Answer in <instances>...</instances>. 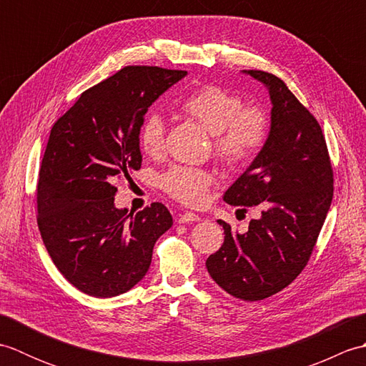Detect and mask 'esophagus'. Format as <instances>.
<instances>
[{"instance_id": "1", "label": "esophagus", "mask_w": 366, "mask_h": 366, "mask_svg": "<svg viewBox=\"0 0 366 366\" xmlns=\"http://www.w3.org/2000/svg\"><path fill=\"white\" fill-rule=\"evenodd\" d=\"M198 220H199V217L197 214L189 212V211L181 212V214L177 215V222L179 223H190V222H198Z\"/></svg>"}]
</instances>
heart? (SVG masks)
I'll use <instances>...</instances> for the list:
<instances>
[{
	"instance_id": "1",
	"label": "heart",
	"mask_w": 366,
	"mask_h": 366,
	"mask_svg": "<svg viewBox=\"0 0 366 366\" xmlns=\"http://www.w3.org/2000/svg\"><path fill=\"white\" fill-rule=\"evenodd\" d=\"M181 110L212 134L214 155L232 169L247 168L267 143L270 121L259 105H244V99L217 84H203L181 102ZM139 146L147 155H159L165 146V121L149 113L139 127ZM215 182L211 171L174 165L160 176L169 197L189 206L204 203Z\"/></svg>"
}]
</instances>
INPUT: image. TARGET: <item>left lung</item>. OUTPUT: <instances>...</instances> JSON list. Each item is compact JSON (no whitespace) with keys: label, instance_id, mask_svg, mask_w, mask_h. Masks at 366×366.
<instances>
[{"label":"left lung","instance_id":"left-lung-1","mask_svg":"<svg viewBox=\"0 0 366 366\" xmlns=\"http://www.w3.org/2000/svg\"><path fill=\"white\" fill-rule=\"evenodd\" d=\"M272 100L267 143L223 199L261 217L234 234L219 220L224 242L206 261L214 282L237 299H267L305 269L333 197V169L320 122L286 84L264 71H245Z\"/></svg>","mask_w":366,"mask_h":366}]
</instances>
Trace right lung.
<instances>
[{"label": "right lung", "mask_w": 366, "mask_h": 366, "mask_svg": "<svg viewBox=\"0 0 366 366\" xmlns=\"http://www.w3.org/2000/svg\"><path fill=\"white\" fill-rule=\"evenodd\" d=\"M187 75L126 66L86 89L53 124L37 177V224L54 266L76 290L114 297L132 290L173 224L167 206L114 207L116 181L142 168L139 127L152 102Z\"/></svg>", "instance_id": "obj_1"}]
</instances>
